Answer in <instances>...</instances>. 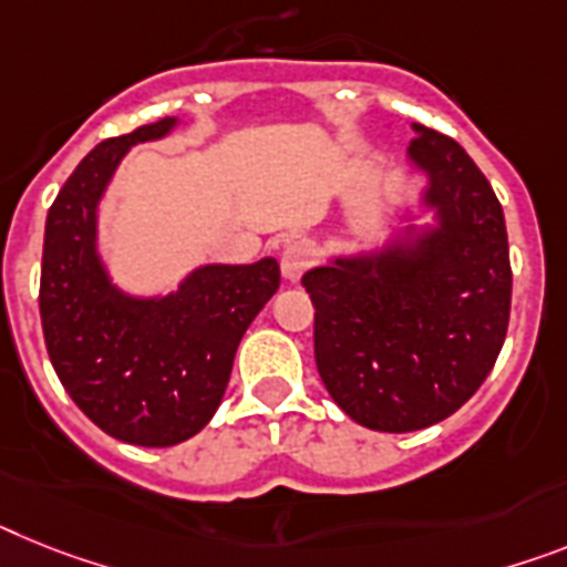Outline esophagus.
<instances>
[{
    "mask_svg": "<svg viewBox=\"0 0 567 567\" xmlns=\"http://www.w3.org/2000/svg\"><path fill=\"white\" fill-rule=\"evenodd\" d=\"M311 261H313V250L308 241H302V239L288 241L282 250V256H279V270H282V276L288 279V282H297L299 276L311 268Z\"/></svg>",
    "mask_w": 567,
    "mask_h": 567,
    "instance_id": "1",
    "label": "esophagus"
}]
</instances>
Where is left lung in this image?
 <instances>
[{
    "label": "left lung",
    "mask_w": 567,
    "mask_h": 567,
    "mask_svg": "<svg viewBox=\"0 0 567 567\" xmlns=\"http://www.w3.org/2000/svg\"><path fill=\"white\" fill-rule=\"evenodd\" d=\"M415 202L372 247L302 276L313 302V357L354 423L415 432L482 386L511 320V254L496 193L453 137L412 123Z\"/></svg>",
    "instance_id": "left-lung-1"
}]
</instances>
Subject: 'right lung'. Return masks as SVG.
Instances as JSON below:
<instances>
[{
  "instance_id": "obj_1",
  "label": "right lung",
  "mask_w": 567,
  "mask_h": 567,
  "mask_svg": "<svg viewBox=\"0 0 567 567\" xmlns=\"http://www.w3.org/2000/svg\"><path fill=\"white\" fill-rule=\"evenodd\" d=\"M178 117L94 146L45 218L40 317L56 378L106 435L175 446L216 415L247 326L279 288L274 256L198 265L166 293H132L100 254V202L126 152L169 137Z\"/></svg>"
}]
</instances>
